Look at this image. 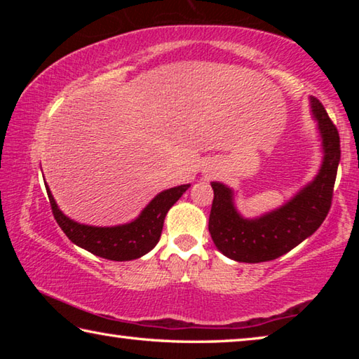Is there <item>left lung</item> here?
Returning <instances> with one entry per match:
<instances>
[{"label":"left lung","mask_w":359,"mask_h":359,"mask_svg":"<svg viewBox=\"0 0 359 359\" xmlns=\"http://www.w3.org/2000/svg\"><path fill=\"white\" fill-rule=\"evenodd\" d=\"M311 112L321 142V165L315 177L280 208L259 217H244L236 205L233 188L212 182L214 203L209 233L224 257L239 263H263L293 250L320 228L331 208L340 161L337 128L321 102L311 96Z\"/></svg>","instance_id":"8db88e82"}]
</instances>
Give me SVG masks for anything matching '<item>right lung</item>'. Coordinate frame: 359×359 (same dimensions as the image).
<instances>
[{"instance_id":"obj_1","label":"right lung","mask_w":359,"mask_h":359,"mask_svg":"<svg viewBox=\"0 0 359 359\" xmlns=\"http://www.w3.org/2000/svg\"><path fill=\"white\" fill-rule=\"evenodd\" d=\"M188 188L190 184L172 187L158 193L141 210V214L128 223L115 224V226H93L66 217L60 210L50 188L46 184L53 217L72 244L96 257L112 261H131L149 253L160 241L168 210L179 201Z\"/></svg>"}]
</instances>
